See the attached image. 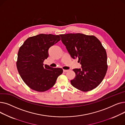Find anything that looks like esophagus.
I'll list each match as a JSON object with an SVG mask.
<instances>
[{"mask_svg": "<svg viewBox=\"0 0 125 125\" xmlns=\"http://www.w3.org/2000/svg\"><path fill=\"white\" fill-rule=\"evenodd\" d=\"M68 70H65V69H63V72L64 73H66V72H68Z\"/></svg>", "mask_w": 125, "mask_h": 125, "instance_id": "34e87169", "label": "esophagus"}]
</instances>
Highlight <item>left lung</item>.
I'll return each instance as SVG.
<instances>
[{
    "mask_svg": "<svg viewBox=\"0 0 125 125\" xmlns=\"http://www.w3.org/2000/svg\"><path fill=\"white\" fill-rule=\"evenodd\" d=\"M61 41L70 56L78 58L82 68L73 69L75 77L70 82L78 90L87 92L103 81L107 70V54L101 42L93 35L82 33L61 34Z\"/></svg>",
    "mask_w": 125,
    "mask_h": 125,
    "instance_id": "8db88e82",
    "label": "left lung"
}]
</instances>
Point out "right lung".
<instances>
[{
  "label": "right lung",
  "instance_id": "right-lung-1",
  "mask_svg": "<svg viewBox=\"0 0 125 125\" xmlns=\"http://www.w3.org/2000/svg\"><path fill=\"white\" fill-rule=\"evenodd\" d=\"M59 35L40 34L27 38L20 48L17 62L19 74L31 89L38 92L48 90L63 73L60 68L43 64L49 57V49L60 41Z\"/></svg>",
  "mask_w": 125,
  "mask_h": 125
}]
</instances>
